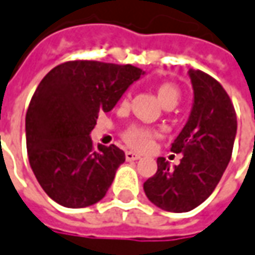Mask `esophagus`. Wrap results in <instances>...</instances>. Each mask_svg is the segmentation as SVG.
Returning a JSON list of instances; mask_svg holds the SVG:
<instances>
[{
	"mask_svg": "<svg viewBox=\"0 0 255 255\" xmlns=\"http://www.w3.org/2000/svg\"><path fill=\"white\" fill-rule=\"evenodd\" d=\"M126 160L128 161H134V160H139L140 155L136 154V153H133V151H126Z\"/></svg>",
	"mask_w": 255,
	"mask_h": 255,
	"instance_id": "34e87169",
	"label": "esophagus"
}]
</instances>
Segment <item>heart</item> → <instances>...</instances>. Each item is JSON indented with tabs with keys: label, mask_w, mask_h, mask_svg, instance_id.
<instances>
[{
	"label": "heart",
	"mask_w": 255,
	"mask_h": 255,
	"mask_svg": "<svg viewBox=\"0 0 255 255\" xmlns=\"http://www.w3.org/2000/svg\"><path fill=\"white\" fill-rule=\"evenodd\" d=\"M158 98L163 102L165 108H174L178 105L181 94L179 90L170 83H163L157 87ZM122 105H128V97L122 100ZM157 137H160V131L153 128L147 126H140V125H130L122 131V139L131 148L137 150H146L151 146V143Z\"/></svg>",
	"instance_id": "heart-1"
}]
</instances>
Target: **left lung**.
<instances>
[{
    "label": "left lung",
    "instance_id": "1",
    "mask_svg": "<svg viewBox=\"0 0 255 255\" xmlns=\"http://www.w3.org/2000/svg\"><path fill=\"white\" fill-rule=\"evenodd\" d=\"M194 107L189 121L171 144L181 153L178 165L170 168L157 158V172L143 184L146 196L164 211L189 212L206 201L219 184L232 158L237 116L222 84L201 70H189Z\"/></svg>",
    "mask_w": 255,
    "mask_h": 255
}]
</instances>
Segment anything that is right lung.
<instances>
[{"mask_svg":"<svg viewBox=\"0 0 255 255\" xmlns=\"http://www.w3.org/2000/svg\"><path fill=\"white\" fill-rule=\"evenodd\" d=\"M141 74L130 64L73 60L37 85L26 112V148L37 182L54 202L77 209L105 196L125 153L115 144L95 148L90 131Z\"/></svg>","mask_w":255,"mask_h":255,"instance_id":"obj_1","label":"right lung"}]
</instances>
